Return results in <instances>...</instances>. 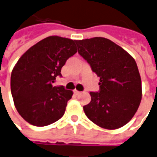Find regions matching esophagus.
<instances>
[{
	"instance_id": "34e87169",
	"label": "esophagus",
	"mask_w": 157,
	"mask_h": 157,
	"mask_svg": "<svg viewBox=\"0 0 157 157\" xmlns=\"http://www.w3.org/2000/svg\"><path fill=\"white\" fill-rule=\"evenodd\" d=\"M74 94H76V95H78V94H81V92L78 91V90H74Z\"/></svg>"
}]
</instances>
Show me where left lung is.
<instances>
[{"label": "left lung", "instance_id": "8db88e82", "mask_svg": "<svg viewBox=\"0 0 157 157\" xmlns=\"http://www.w3.org/2000/svg\"><path fill=\"white\" fill-rule=\"evenodd\" d=\"M76 44L79 55L100 78V92H91V102L83 106L86 116L100 128H122L135 115L142 96L136 61L122 47L103 37Z\"/></svg>", "mask_w": 157, "mask_h": 157}]
</instances>
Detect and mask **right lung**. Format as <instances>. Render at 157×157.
Segmentation results:
<instances>
[{
	"label": "right lung",
	"instance_id": "add662e5",
	"mask_svg": "<svg viewBox=\"0 0 157 157\" xmlns=\"http://www.w3.org/2000/svg\"><path fill=\"white\" fill-rule=\"evenodd\" d=\"M76 40L51 35L34 44L11 72L10 90L16 110L24 120L44 127L60 119L72 90L53 87L66 60L77 52Z\"/></svg>",
	"mask_w": 157,
	"mask_h": 157
}]
</instances>
